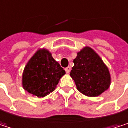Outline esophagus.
<instances>
[{
	"instance_id": "esophagus-1",
	"label": "esophagus",
	"mask_w": 128,
	"mask_h": 128,
	"mask_svg": "<svg viewBox=\"0 0 128 128\" xmlns=\"http://www.w3.org/2000/svg\"><path fill=\"white\" fill-rule=\"evenodd\" d=\"M70 70H71V68H70V67H68V68H67L65 69V71H66L67 74H70Z\"/></svg>"
}]
</instances>
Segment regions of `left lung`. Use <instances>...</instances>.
I'll return each instance as SVG.
<instances>
[{
  "instance_id": "1",
  "label": "left lung",
  "mask_w": 128,
  "mask_h": 128,
  "mask_svg": "<svg viewBox=\"0 0 128 128\" xmlns=\"http://www.w3.org/2000/svg\"><path fill=\"white\" fill-rule=\"evenodd\" d=\"M70 76L82 94L95 98L109 89L111 75L100 55L91 47L85 46L77 52Z\"/></svg>"
}]
</instances>
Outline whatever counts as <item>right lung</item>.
I'll list each match as a JSON object with an SVG mask.
<instances>
[{
    "label": "right lung",
    "mask_w": 128,
    "mask_h": 128,
    "mask_svg": "<svg viewBox=\"0 0 128 128\" xmlns=\"http://www.w3.org/2000/svg\"><path fill=\"white\" fill-rule=\"evenodd\" d=\"M65 74L47 48H39L24 67L22 85L33 96L44 98L55 90Z\"/></svg>",
    "instance_id": "add662e5"
}]
</instances>
